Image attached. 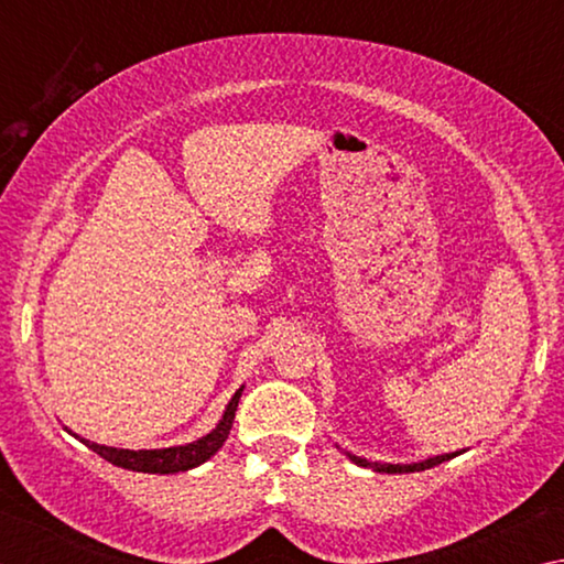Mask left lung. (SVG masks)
<instances>
[{
	"label": "left lung",
	"instance_id": "8db88e82",
	"mask_svg": "<svg viewBox=\"0 0 564 564\" xmlns=\"http://www.w3.org/2000/svg\"><path fill=\"white\" fill-rule=\"evenodd\" d=\"M463 453V451H460ZM460 453H445V455H435V457H427V460H420V463H410V465H390V463H370V460H366V457H358V455H350L348 453V457L356 465H360V467H373L376 473H420V470H427V467H435V465H441V463H445V460H451V457H455V455H460Z\"/></svg>",
	"mask_w": 564,
	"mask_h": 564
}]
</instances>
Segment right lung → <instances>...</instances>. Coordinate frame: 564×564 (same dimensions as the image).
<instances>
[{"label":"right lung","mask_w":564,"mask_h":564,"mask_svg":"<svg viewBox=\"0 0 564 564\" xmlns=\"http://www.w3.org/2000/svg\"><path fill=\"white\" fill-rule=\"evenodd\" d=\"M241 390L238 388L234 398L228 400V405L224 410V417L218 420V425L212 433L198 437L194 443L186 445H176V447H159V451H123V447H109V445H99L91 443L87 437H79L72 433L74 437L101 455L104 460H109L111 465L123 467V470H133V473H149V475H174V473H186L191 467H198L206 463L208 457H214L218 451H221L228 433L234 427V417H236V408H238V398H241Z\"/></svg>","instance_id":"1"}]
</instances>
